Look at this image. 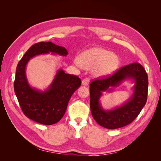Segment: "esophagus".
<instances>
[{"instance_id":"34e87169","label":"esophagus","mask_w":161,"mask_h":161,"mask_svg":"<svg viewBox=\"0 0 161 161\" xmlns=\"http://www.w3.org/2000/svg\"><path fill=\"white\" fill-rule=\"evenodd\" d=\"M89 81H90L89 79H88V78H86V79L82 80V85L84 86H87L89 83Z\"/></svg>"}]
</instances>
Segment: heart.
Wrapping results in <instances>:
<instances>
[{"mask_svg": "<svg viewBox=\"0 0 161 161\" xmlns=\"http://www.w3.org/2000/svg\"><path fill=\"white\" fill-rule=\"evenodd\" d=\"M76 64L85 69H92L95 76L105 77L118 69L120 61L115 53L100 47H92L82 52Z\"/></svg>", "mask_w": 161, "mask_h": 161, "instance_id": "obj_1", "label": "heart"}]
</instances>
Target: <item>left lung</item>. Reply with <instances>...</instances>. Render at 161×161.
Instances as JSON below:
<instances>
[{
	"label": "left lung",
	"mask_w": 161,
	"mask_h": 161,
	"mask_svg": "<svg viewBox=\"0 0 161 161\" xmlns=\"http://www.w3.org/2000/svg\"><path fill=\"white\" fill-rule=\"evenodd\" d=\"M125 80L134 83L129 99L119 106L105 110L100 102L103 92H110L113 88ZM148 79L146 70L139 63L125 66L106 79L95 80L90 85V107L96 122L107 129H117L130 124L136 119L147 100Z\"/></svg>",
	"instance_id": "1"
}]
</instances>
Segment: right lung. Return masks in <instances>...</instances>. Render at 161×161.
I'll use <instances>...</instances> for the list:
<instances>
[{"label": "right lung", "instance_id": "obj_1", "mask_svg": "<svg viewBox=\"0 0 161 161\" xmlns=\"http://www.w3.org/2000/svg\"><path fill=\"white\" fill-rule=\"evenodd\" d=\"M66 56L64 47L49 42H40L31 46L17 66L14 90L21 108L28 118L43 125L58 122L64 116L71 96L81 85L79 77L59 69L49 86L43 91L32 87L26 76V66L31 58L49 54Z\"/></svg>", "mask_w": 161, "mask_h": 161}]
</instances>
